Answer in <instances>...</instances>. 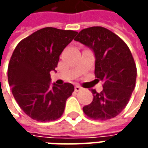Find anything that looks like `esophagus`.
Returning a JSON list of instances; mask_svg holds the SVG:
<instances>
[{
	"label": "esophagus",
	"mask_w": 148,
	"mask_h": 148,
	"mask_svg": "<svg viewBox=\"0 0 148 148\" xmlns=\"http://www.w3.org/2000/svg\"><path fill=\"white\" fill-rule=\"evenodd\" d=\"M82 88L81 87V86H75V90L76 91H80V90H82Z\"/></svg>",
	"instance_id": "esophagus-1"
}]
</instances>
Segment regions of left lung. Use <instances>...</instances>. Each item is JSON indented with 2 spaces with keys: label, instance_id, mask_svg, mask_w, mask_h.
Instances as JSON below:
<instances>
[{
  "label": "left lung",
  "instance_id": "left-lung-1",
  "mask_svg": "<svg viewBox=\"0 0 148 148\" xmlns=\"http://www.w3.org/2000/svg\"><path fill=\"white\" fill-rule=\"evenodd\" d=\"M94 53L95 75L103 82V90L91 89L93 100L83 107L93 119L114 118L126 107L134 91L137 68L127 44L110 30L94 26L82 29L74 39Z\"/></svg>",
  "mask_w": 148,
  "mask_h": 148
}]
</instances>
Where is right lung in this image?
I'll return each instance as SVG.
<instances>
[{"label":"right lung","instance_id":"1","mask_svg":"<svg viewBox=\"0 0 148 148\" xmlns=\"http://www.w3.org/2000/svg\"><path fill=\"white\" fill-rule=\"evenodd\" d=\"M77 32L47 27L18 43L8 66V82L14 98L28 116L40 122L62 116L74 91L71 83L51 84L59 57Z\"/></svg>","mask_w":148,"mask_h":148}]
</instances>
